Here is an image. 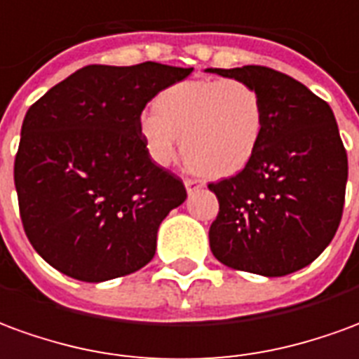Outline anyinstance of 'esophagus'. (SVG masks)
I'll use <instances>...</instances> for the list:
<instances>
[{
	"label": "esophagus",
	"mask_w": 359,
	"mask_h": 359,
	"mask_svg": "<svg viewBox=\"0 0 359 359\" xmlns=\"http://www.w3.org/2000/svg\"><path fill=\"white\" fill-rule=\"evenodd\" d=\"M184 185L189 195H193V193H197L199 189H203V184H201L199 180H189V177H187V180L184 182Z\"/></svg>",
	"instance_id": "obj_1"
}]
</instances>
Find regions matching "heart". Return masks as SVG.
Wrapping results in <instances>:
<instances>
[{
  "label": "heart",
  "mask_w": 359,
  "mask_h": 359,
  "mask_svg": "<svg viewBox=\"0 0 359 359\" xmlns=\"http://www.w3.org/2000/svg\"><path fill=\"white\" fill-rule=\"evenodd\" d=\"M263 133V98L241 79L175 83L139 118V137L154 164L172 166L184 147L191 168L210 177L241 172L259 151Z\"/></svg>",
  "instance_id": "b5f03b06"
}]
</instances>
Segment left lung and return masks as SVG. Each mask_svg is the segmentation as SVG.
I'll return each mask as SVG.
<instances>
[{
    "mask_svg": "<svg viewBox=\"0 0 359 359\" xmlns=\"http://www.w3.org/2000/svg\"><path fill=\"white\" fill-rule=\"evenodd\" d=\"M207 73L248 81L265 106L255 156L240 174L208 185L220 203L210 251L238 271L296 273L321 255L342 218L348 158L334 114L306 85L269 67Z\"/></svg>",
    "mask_w": 359,
    "mask_h": 359,
    "instance_id": "left-lung-1",
    "label": "left lung"
}]
</instances>
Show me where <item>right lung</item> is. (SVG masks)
I'll list each match as a JSON object with an SVG mask.
<instances>
[{
	"mask_svg": "<svg viewBox=\"0 0 359 359\" xmlns=\"http://www.w3.org/2000/svg\"><path fill=\"white\" fill-rule=\"evenodd\" d=\"M193 67L86 65L27 111L15 189L27 238L48 265L104 282L143 269L187 193L139 137L144 106Z\"/></svg>",
	"mask_w": 359,
	"mask_h": 359,
	"instance_id": "right-lung-1",
	"label": "right lung"
}]
</instances>
